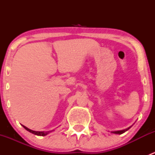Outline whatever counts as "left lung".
Returning <instances> with one entry per match:
<instances>
[{"mask_svg": "<svg viewBox=\"0 0 155 155\" xmlns=\"http://www.w3.org/2000/svg\"><path fill=\"white\" fill-rule=\"evenodd\" d=\"M130 127L127 128V129H125V130H122L113 131V132H112V133H113V134H123V133H124V132H125V131L127 130H129V129H130Z\"/></svg>", "mask_w": 155, "mask_h": 155, "instance_id": "obj_1", "label": "left lung"}]
</instances>
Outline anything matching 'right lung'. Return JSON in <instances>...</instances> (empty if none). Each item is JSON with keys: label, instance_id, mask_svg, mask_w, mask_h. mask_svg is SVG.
Listing matches in <instances>:
<instances>
[{"label": "right lung", "instance_id": "obj_1", "mask_svg": "<svg viewBox=\"0 0 155 155\" xmlns=\"http://www.w3.org/2000/svg\"><path fill=\"white\" fill-rule=\"evenodd\" d=\"M22 126L25 129L29 131L30 133H31V134H35V135H37V136H43H43L47 135L48 133L51 132V131H47V132H44V131H34V130H32L29 129V128L26 127L25 126H24V125H22Z\"/></svg>", "mask_w": 155, "mask_h": 155}]
</instances>
